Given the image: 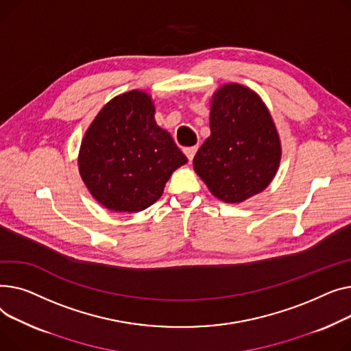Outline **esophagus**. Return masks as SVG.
<instances>
[{
    "mask_svg": "<svg viewBox=\"0 0 351 351\" xmlns=\"http://www.w3.org/2000/svg\"><path fill=\"white\" fill-rule=\"evenodd\" d=\"M195 153H197V147H187V149H184V154L187 156L189 161H193Z\"/></svg>",
    "mask_w": 351,
    "mask_h": 351,
    "instance_id": "obj_1",
    "label": "esophagus"
}]
</instances>
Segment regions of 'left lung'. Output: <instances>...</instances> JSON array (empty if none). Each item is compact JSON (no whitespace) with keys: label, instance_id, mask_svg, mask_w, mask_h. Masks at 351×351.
<instances>
[{"label":"left lung","instance_id":"1","mask_svg":"<svg viewBox=\"0 0 351 351\" xmlns=\"http://www.w3.org/2000/svg\"><path fill=\"white\" fill-rule=\"evenodd\" d=\"M211 136L193 164L210 191L225 202H241L265 190L276 174L280 141L261 97L238 84L213 96Z\"/></svg>","mask_w":351,"mask_h":351}]
</instances>
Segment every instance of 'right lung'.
<instances>
[{"label": "right lung", "instance_id": "right-lung-1", "mask_svg": "<svg viewBox=\"0 0 351 351\" xmlns=\"http://www.w3.org/2000/svg\"><path fill=\"white\" fill-rule=\"evenodd\" d=\"M185 162L170 133L156 125L150 96L138 90L116 96L99 112L79 152L82 180L112 211L149 208Z\"/></svg>", "mask_w": 351, "mask_h": 351}]
</instances>
